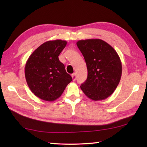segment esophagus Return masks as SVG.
Wrapping results in <instances>:
<instances>
[{"instance_id":"34e87169","label":"esophagus","mask_w":147,"mask_h":147,"mask_svg":"<svg viewBox=\"0 0 147 147\" xmlns=\"http://www.w3.org/2000/svg\"><path fill=\"white\" fill-rule=\"evenodd\" d=\"M72 78H73V81H75L76 80V74H72Z\"/></svg>"}]
</instances>
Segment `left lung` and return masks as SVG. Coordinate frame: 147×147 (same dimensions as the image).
<instances>
[{
    "instance_id": "obj_1",
    "label": "left lung",
    "mask_w": 147,
    "mask_h": 147,
    "mask_svg": "<svg viewBox=\"0 0 147 147\" xmlns=\"http://www.w3.org/2000/svg\"><path fill=\"white\" fill-rule=\"evenodd\" d=\"M76 45L88 68V78L81 89L91 100H104L115 90L121 78L122 63L118 54L99 39L79 40Z\"/></svg>"
}]
</instances>
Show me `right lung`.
I'll return each instance as SVG.
<instances>
[{"label": "right lung", "instance_id": "add662e5", "mask_svg": "<svg viewBox=\"0 0 147 147\" xmlns=\"http://www.w3.org/2000/svg\"><path fill=\"white\" fill-rule=\"evenodd\" d=\"M66 45V41L60 39L47 41L35 50L26 61L24 73L27 84L42 100H56L73 80L58 58Z\"/></svg>", "mask_w": 147, "mask_h": 147}]
</instances>
